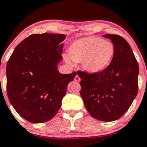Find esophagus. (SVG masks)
<instances>
[{
	"label": "esophagus",
	"instance_id": "obj_1",
	"mask_svg": "<svg viewBox=\"0 0 147 147\" xmlns=\"http://www.w3.org/2000/svg\"><path fill=\"white\" fill-rule=\"evenodd\" d=\"M75 79V81H77V82H79V81H81V79L79 78V77L78 75H76L75 77V79Z\"/></svg>",
	"mask_w": 147,
	"mask_h": 147
}]
</instances>
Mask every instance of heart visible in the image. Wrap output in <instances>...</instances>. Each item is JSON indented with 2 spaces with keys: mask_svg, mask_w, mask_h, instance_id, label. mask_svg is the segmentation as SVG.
<instances>
[{
  "mask_svg": "<svg viewBox=\"0 0 147 147\" xmlns=\"http://www.w3.org/2000/svg\"><path fill=\"white\" fill-rule=\"evenodd\" d=\"M115 46L109 40L97 36H88L75 40L70 45L68 53L63 57L67 62L71 60L83 63V67L90 73L102 72L109 66L114 56Z\"/></svg>",
  "mask_w": 147,
  "mask_h": 147,
  "instance_id": "b5f03b06",
  "label": "heart"
}]
</instances>
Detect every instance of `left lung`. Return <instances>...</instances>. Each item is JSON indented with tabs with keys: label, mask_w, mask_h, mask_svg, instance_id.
Masks as SVG:
<instances>
[{
	"label": "left lung",
	"mask_w": 147,
	"mask_h": 147,
	"mask_svg": "<svg viewBox=\"0 0 147 147\" xmlns=\"http://www.w3.org/2000/svg\"><path fill=\"white\" fill-rule=\"evenodd\" d=\"M115 46L114 56L107 68L98 73H78L81 96L90 114L100 121L119 119L137 96L139 66L130 45L118 35L106 34Z\"/></svg>",
	"instance_id": "8db88e82"
}]
</instances>
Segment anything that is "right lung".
I'll return each mask as SVG.
<instances>
[{"label":"right lung","instance_id":"obj_1","mask_svg":"<svg viewBox=\"0 0 147 147\" xmlns=\"http://www.w3.org/2000/svg\"><path fill=\"white\" fill-rule=\"evenodd\" d=\"M65 38L60 33L31 35L16 47L7 64L9 100L18 114L32 123L55 116L77 74L58 70Z\"/></svg>","mask_w":147,"mask_h":147}]
</instances>
